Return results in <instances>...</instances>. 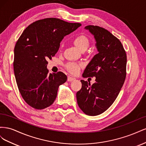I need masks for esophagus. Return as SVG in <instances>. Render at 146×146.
I'll list each match as a JSON object with an SVG mask.
<instances>
[{
  "label": "esophagus",
  "mask_w": 146,
  "mask_h": 146,
  "mask_svg": "<svg viewBox=\"0 0 146 146\" xmlns=\"http://www.w3.org/2000/svg\"><path fill=\"white\" fill-rule=\"evenodd\" d=\"M76 80V78H73V77H72L69 76V77H68V82H72V81H74V80Z\"/></svg>",
  "instance_id": "34e87169"
}]
</instances>
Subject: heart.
<instances>
[{"label": "heart", "mask_w": 146, "mask_h": 146, "mask_svg": "<svg viewBox=\"0 0 146 146\" xmlns=\"http://www.w3.org/2000/svg\"><path fill=\"white\" fill-rule=\"evenodd\" d=\"M73 42L79 50L81 51L86 50L89 47L90 42L85 35H78L74 39ZM82 66L81 63H77L75 62H69L66 65V68L70 73L72 74H77L80 69Z\"/></svg>", "instance_id": "1"}]
</instances>
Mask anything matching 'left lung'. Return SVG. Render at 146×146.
Segmentation results:
<instances>
[{
	"label": "left lung",
	"instance_id": "1",
	"mask_svg": "<svg viewBox=\"0 0 146 146\" xmlns=\"http://www.w3.org/2000/svg\"><path fill=\"white\" fill-rule=\"evenodd\" d=\"M85 29L94 36L98 54L87 65L82 76L96 77V82L91 85L81 80L77 101L87 115L97 116L113 104L121 90L126 77L127 55L121 41L107 30L96 25Z\"/></svg>",
	"mask_w": 146,
	"mask_h": 146
}]
</instances>
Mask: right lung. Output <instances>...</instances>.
I'll return each mask as SVG.
<instances>
[{"label": "right lung", "mask_w": 146, "mask_h": 146, "mask_svg": "<svg viewBox=\"0 0 146 146\" xmlns=\"http://www.w3.org/2000/svg\"><path fill=\"white\" fill-rule=\"evenodd\" d=\"M82 25L57 18H46L29 25L16 42L13 68L23 98L30 107L42 110L50 106L60 85L67 80L62 72L48 74L47 60L58 52L63 38Z\"/></svg>", "instance_id": "obj_1"}]
</instances>
